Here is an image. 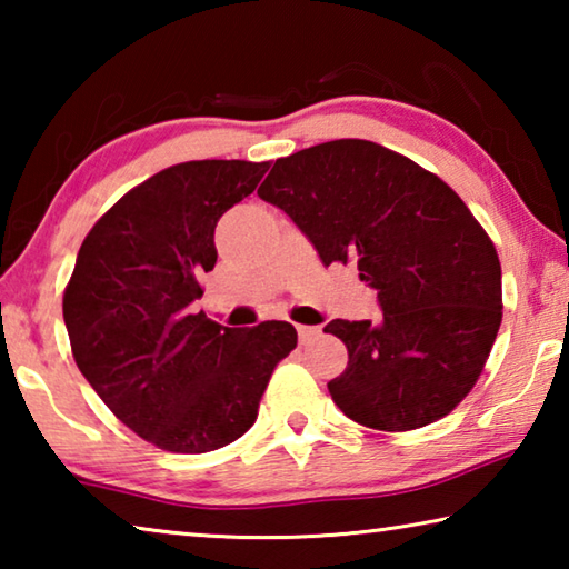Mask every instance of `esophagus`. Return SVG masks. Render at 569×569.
<instances>
[{
	"label": "esophagus",
	"mask_w": 569,
	"mask_h": 569,
	"mask_svg": "<svg viewBox=\"0 0 569 569\" xmlns=\"http://www.w3.org/2000/svg\"><path fill=\"white\" fill-rule=\"evenodd\" d=\"M296 331H298V339H301V343H308L321 333V326H303L301 323V326H296Z\"/></svg>",
	"instance_id": "obj_1"
}]
</instances>
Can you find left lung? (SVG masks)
Wrapping results in <instances>:
<instances>
[{"mask_svg":"<svg viewBox=\"0 0 569 569\" xmlns=\"http://www.w3.org/2000/svg\"><path fill=\"white\" fill-rule=\"evenodd\" d=\"M319 250L359 266L379 321L326 323L349 349L329 381L346 417L381 431L427 427L475 387L502 323V268L445 180L369 140H331L276 160L263 186Z\"/></svg>","mask_w":569,"mask_h":569,"instance_id":"1","label":"left lung"}]
</instances>
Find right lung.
<instances>
[{
	"label": "right lung",
	"instance_id": "right-lung-1",
	"mask_svg": "<svg viewBox=\"0 0 569 569\" xmlns=\"http://www.w3.org/2000/svg\"><path fill=\"white\" fill-rule=\"evenodd\" d=\"M268 162H180L122 196L82 240L62 313L77 369L134 435L203 455L253 427L288 321L228 329L192 303L218 261L216 226Z\"/></svg>",
	"mask_w": 569,
	"mask_h": 569
}]
</instances>
